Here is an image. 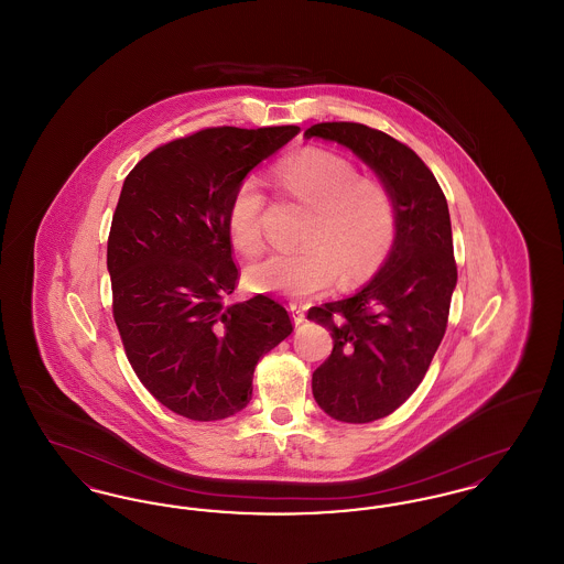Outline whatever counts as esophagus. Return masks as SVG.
Returning <instances> with one entry per match:
<instances>
[{
  "instance_id": "34e87169",
  "label": "esophagus",
  "mask_w": 564,
  "mask_h": 564,
  "mask_svg": "<svg viewBox=\"0 0 564 564\" xmlns=\"http://www.w3.org/2000/svg\"><path fill=\"white\" fill-rule=\"evenodd\" d=\"M290 313H292V319H294L295 325L306 322V315H304V311L300 306H292Z\"/></svg>"
}]
</instances>
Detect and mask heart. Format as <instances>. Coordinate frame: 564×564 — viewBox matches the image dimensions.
Masks as SVG:
<instances>
[{
	"mask_svg": "<svg viewBox=\"0 0 564 564\" xmlns=\"http://www.w3.org/2000/svg\"><path fill=\"white\" fill-rule=\"evenodd\" d=\"M274 180L283 194L311 209V217L300 235L304 249L272 253L247 269V283L256 292L302 300L329 290L338 276L345 288L361 285L384 264L398 237V207L382 182L359 177L355 162L322 148L279 162ZM264 203L253 175L241 180L230 198L228 239L245 256L264 247Z\"/></svg>",
	"mask_w": 564,
	"mask_h": 564,
	"instance_id": "b5f03b06",
	"label": "heart"
}]
</instances>
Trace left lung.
Here are the masks:
<instances>
[{
	"mask_svg": "<svg viewBox=\"0 0 564 564\" xmlns=\"http://www.w3.org/2000/svg\"><path fill=\"white\" fill-rule=\"evenodd\" d=\"M304 137L349 148L391 189L398 237L375 279L308 319L329 329L334 349L313 372V395L343 423H372L423 382L440 347L456 288L446 196L430 166L391 134L357 122H322Z\"/></svg>",
	"mask_w": 564,
	"mask_h": 564,
	"instance_id": "8db88e82",
	"label": "left lung"
}]
</instances>
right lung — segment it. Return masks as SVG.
<instances>
[{
	"label": "right lung",
	"mask_w": 564,
	"mask_h": 564,
	"mask_svg": "<svg viewBox=\"0 0 564 564\" xmlns=\"http://www.w3.org/2000/svg\"><path fill=\"white\" fill-rule=\"evenodd\" d=\"M297 127H217L169 141L134 164L111 217L113 322L143 387L192 421L251 400L253 370L294 325L269 295L226 304L239 283L226 228L247 173Z\"/></svg>",
	"instance_id": "1"
}]
</instances>
